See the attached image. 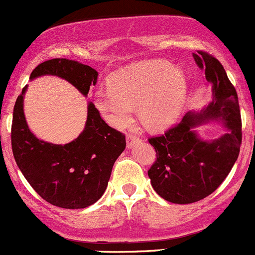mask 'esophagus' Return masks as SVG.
Here are the masks:
<instances>
[{"label": "esophagus", "instance_id": "esophagus-1", "mask_svg": "<svg viewBox=\"0 0 255 255\" xmlns=\"http://www.w3.org/2000/svg\"><path fill=\"white\" fill-rule=\"evenodd\" d=\"M140 139L135 135H127V145L128 148H132L135 143H139Z\"/></svg>", "mask_w": 255, "mask_h": 255}]
</instances>
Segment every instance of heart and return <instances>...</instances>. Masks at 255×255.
I'll return each mask as SVG.
<instances>
[{"mask_svg": "<svg viewBox=\"0 0 255 255\" xmlns=\"http://www.w3.org/2000/svg\"><path fill=\"white\" fill-rule=\"evenodd\" d=\"M184 71L168 60H145L116 71L110 86L95 92V105L116 128L129 125L133 106L140 120L154 130L165 129L179 118L186 99Z\"/></svg>", "mask_w": 255, "mask_h": 255, "instance_id": "obj_1", "label": "heart"}]
</instances>
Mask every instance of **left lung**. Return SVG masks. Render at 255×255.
I'll return each mask as SVG.
<instances>
[{"label":"left lung","mask_w":255,"mask_h":255,"mask_svg":"<svg viewBox=\"0 0 255 255\" xmlns=\"http://www.w3.org/2000/svg\"><path fill=\"white\" fill-rule=\"evenodd\" d=\"M205 70L212 100L199 111H190L165 134L149 139L156 160L148 176L156 194L173 204L197 202L212 194L237 161L242 143V121L236 89L222 64L205 51L192 54ZM210 122H221L228 132L217 140L199 137L194 129Z\"/></svg>","instance_id":"8db88e82"}]
</instances>
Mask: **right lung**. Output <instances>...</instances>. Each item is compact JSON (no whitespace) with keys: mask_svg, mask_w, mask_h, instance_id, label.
I'll use <instances>...</instances> for the list:
<instances>
[{"mask_svg":"<svg viewBox=\"0 0 255 255\" xmlns=\"http://www.w3.org/2000/svg\"><path fill=\"white\" fill-rule=\"evenodd\" d=\"M44 75L66 80L86 97L99 73L79 61L51 59L39 64L29 79ZM27 89L28 85L17 97L12 121V150L18 168L49 204L69 210L91 206L107 189L113 164L126 148L125 135L110 127L89 102L85 128L76 139L66 144L38 139L25 121Z\"/></svg>","mask_w":255,"mask_h":255,"instance_id":"right-lung-1","label":"right lung"}]
</instances>
